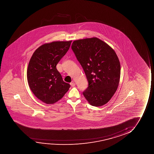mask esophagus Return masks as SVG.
<instances>
[{"instance_id":"1","label":"esophagus","mask_w":154,"mask_h":154,"mask_svg":"<svg viewBox=\"0 0 154 154\" xmlns=\"http://www.w3.org/2000/svg\"><path fill=\"white\" fill-rule=\"evenodd\" d=\"M70 85H71V86H72V87H74V86H75V82H70Z\"/></svg>"}]
</instances>
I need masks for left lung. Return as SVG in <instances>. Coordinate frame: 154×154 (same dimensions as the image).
Here are the masks:
<instances>
[{
	"mask_svg": "<svg viewBox=\"0 0 154 154\" xmlns=\"http://www.w3.org/2000/svg\"><path fill=\"white\" fill-rule=\"evenodd\" d=\"M88 82L83 95L91 105L107 103L118 88L120 64L112 47L96 37L74 41L72 45Z\"/></svg>",
	"mask_w": 154,
	"mask_h": 154,
	"instance_id": "left-lung-1",
	"label": "left lung"
}]
</instances>
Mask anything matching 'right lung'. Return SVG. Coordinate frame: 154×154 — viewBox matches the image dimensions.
<instances>
[{
  "label": "right lung",
  "instance_id": "1",
  "mask_svg": "<svg viewBox=\"0 0 154 154\" xmlns=\"http://www.w3.org/2000/svg\"><path fill=\"white\" fill-rule=\"evenodd\" d=\"M72 41L54 42L35 51L27 68L28 82L37 98L47 104L56 103L70 87L63 82L56 65L69 50Z\"/></svg>",
  "mask_w": 154,
  "mask_h": 154
}]
</instances>
